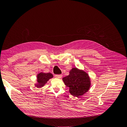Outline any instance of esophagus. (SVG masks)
Returning a JSON list of instances; mask_svg holds the SVG:
<instances>
[{
	"label": "esophagus",
	"instance_id": "esophagus-1",
	"mask_svg": "<svg viewBox=\"0 0 127 127\" xmlns=\"http://www.w3.org/2000/svg\"><path fill=\"white\" fill-rule=\"evenodd\" d=\"M62 75H55L56 78H58V79L62 78Z\"/></svg>",
	"mask_w": 127,
	"mask_h": 127
}]
</instances>
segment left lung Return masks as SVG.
<instances>
[{
	"label": "left lung",
	"instance_id": "8db88e82",
	"mask_svg": "<svg viewBox=\"0 0 127 127\" xmlns=\"http://www.w3.org/2000/svg\"><path fill=\"white\" fill-rule=\"evenodd\" d=\"M62 80L69 88L71 95L76 97L87 93L91 86V79L89 74L76 67L72 68L69 72V75L64 77Z\"/></svg>",
	"mask_w": 127,
	"mask_h": 127
}]
</instances>
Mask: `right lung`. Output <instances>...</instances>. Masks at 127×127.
Instances as JSON below:
<instances>
[{"label":"right lung","instance_id":"right-lung-1","mask_svg":"<svg viewBox=\"0 0 127 127\" xmlns=\"http://www.w3.org/2000/svg\"><path fill=\"white\" fill-rule=\"evenodd\" d=\"M53 77V75L51 73L40 72L37 75V82L34 84L35 87L37 88L43 87L48 81Z\"/></svg>","mask_w":127,"mask_h":127}]
</instances>
